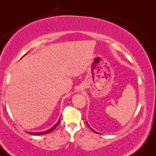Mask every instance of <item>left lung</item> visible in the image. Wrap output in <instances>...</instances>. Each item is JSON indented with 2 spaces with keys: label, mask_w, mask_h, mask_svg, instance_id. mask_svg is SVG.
Wrapping results in <instances>:
<instances>
[{
  "label": "left lung",
  "mask_w": 156,
  "mask_h": 156,
  "mask_svg": "<svg viewBox=\"0 0 156 156\" xmlns=\"http://www.w3.org/2000/svg\"><path fill=\"white\" fill-rule=\"evenodd\" d=\"M87 125H88V124H87ZM89 128H90V127H89ZM91 130H92V131L95 132V131H94V130H92V128H91Z\"/></svg>",
  "instance_id": "8db88e82"
}]
</instances>
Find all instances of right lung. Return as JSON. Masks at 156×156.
Here are the masks:
<instances>
[{
	"label": "right lung",
	"instance_id": "add662e5",
	"mask_svg": "<svg viewBox=\"0 0 156 156\" xmlns=\"http://www.w3.org/2000/svg\"><path fill=\"white\" fill-rule=\"evenodd\" d=\"M59 122H60V120H58V122L56 123V124H55L54 126L53 127V128H51V129L50 130H47V131H44V132H42V133H32V132H30L29 133H31V134H33V135H42V134H46V133H51V132H52L53 131V130L55 129V128H56V126L57 125H58V124H59Z\"/></svg>",
	"mask_w": 156,
	"mask_h": 156
}]
</instances>
